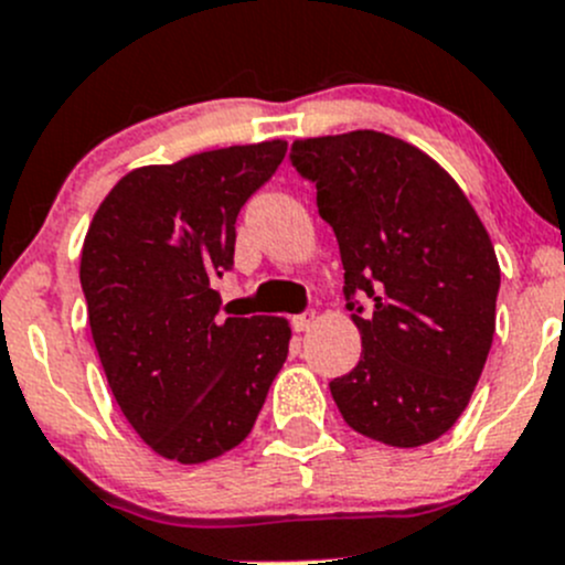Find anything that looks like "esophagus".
Instances as JSON below:
<instances>
[{
    "label": "esophagus",
    "mask_w": 565,
    "mask_h": 565,
    "mask_svg": "<svg viewBox=\"0 0 565 565\" xmlns=\"http://www.w3.org/2000/svg\"><path fill=\"white\" fill-rule=\"evenodd\" d=\"M313 319H316V316L310 313V310H308V313H299V316H294V319H291V327H294V332H308L310 327H313Z\"/></svg>",
    "instance_id": "1"
}]
</instances>
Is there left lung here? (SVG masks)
Masks as SVG:
<instances>
[{
	"label": "left lung",
	"instance_id": "1",
	"mask_svg": "<svg viewBox=\"0 0 565 565\" xmlns=\"http://www.w3.org/2000/svg\"><path fill=\"white\" fill-rule=\"evenodd\" d=\"M288 158L335 233L363 343L330 383L343 422L388 447L440 438L469 405L497 327L499 263L480 216L433 158L385 132L294 141Z\"/></svg>",
	"mask_w": 565,
	"mask_h": 565
}]
</instances>
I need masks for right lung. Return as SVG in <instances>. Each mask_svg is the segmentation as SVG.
Returning a JSON list of instances; mask_svg holds the SVG:
<instances>
[{
    "label": "right lung",
    "instance_id": "1",
    "mask_svg": "<svg viewBox=\"0 0 565 565\" xmlns=\"http://www.w3.org/2000/svg\"><path fill=\"white\" fill-rule=\"evenodd\" d=\"M286 158L263 141L143 166L116 182L85 235L79 282L118 407L163 458L205 463L252 433L288 358L274 316L218 321L235 218Z\"/></svg>",
    "mask_w": 565,
    "mask_h": 565
}]
</instances>
